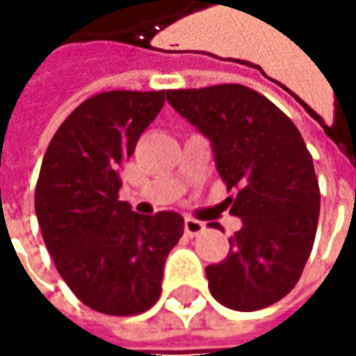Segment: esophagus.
<instances>
[{
	"mask_svg": "<svg viewBox=\"0 0 356 356\" xmlns=\"http://www.w3.org/2000/svg\"><path fill=\"white\" fill-rule=\"evenodd\" d=\"M204 231H206V225L202 223V221H198V219H193V217H186L185 219L186 236L194 238V236H198V234H202Z\"/></svg>",
	"mask_w": 356,
	"mask_h": 356,
	"instance_id": "esophagus-1",
	"label": "esophagus"
}]
</instances>
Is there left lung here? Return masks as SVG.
Instances as JSON below:
<instances>
[{
	"instance_id": "left-lung-1",
	"label": "left lung",
	"mask_w": 356,
	"mask_h": 356,
	"mask_svg": "<svg viewBox=\"0 0 356 356\" xmlns=\"http://www.w3.org/2000/svg\"><path fill=\"white\" fill-rule=\"evenodd\" d=\"M168 101L213 145L225 204L242 219L229 255L206 267L209 291L234 311L288 296L311 255L321 188L301 133L276 104L240 83L170 89Z\"/></svg>"
}]
</instances>
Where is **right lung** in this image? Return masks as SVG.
Here are the masks:
<instances>
[{
  "instance_id": "add662e5",
  "label": "right lung",
  "mask_w": 356,
  "mask_h": 356,
  "mask_svg": "<svg viewBox=\"0 0 356 356\" xmlns=\"http://www.w3.org/2000/svg\"><path fill=\"white\" fill-rule=\"evenodd\" d=\"M165 102V91H104L53 135L35 185V216L58 275L97 313L133 316L162 293L175 211L139 216L120 196V168Z\"/></svg>"
}]
</instances>
